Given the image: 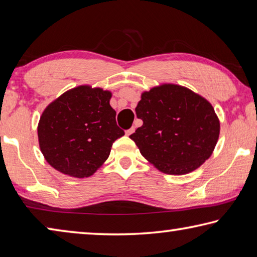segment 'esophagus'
Returning a JSON list of instances; mask_svg holds the SVG:
<instances>
[{
  "instance_id": "34e87169",
  "label": "esophagus",
  "mask_w": 257,
  "mask_h": 257,
  "mask_svg": "<svg viewBox=\"0 0 257 257\" xmlns=\"http://www.w3.org/2000/svg\"><path fill=\"white\" fill-rule=\"evenodd\" d=\"M134 131H136V127H131L130 130H127L125 133H126V136H131L132 133H134Z\"/></svg>"
}]
</instances>
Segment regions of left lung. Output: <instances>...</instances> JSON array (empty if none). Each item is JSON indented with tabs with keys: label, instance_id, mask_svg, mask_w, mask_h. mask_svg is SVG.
<instances>
[{
	"label": "left lung",
	"instance_id": "obj_1",
	"mask_svg": "<svg viewBox=\"0 0 257 257\" xmlns=\"http://www.w3.org/2000/svg\"><path fill=\"white\" fill-rule=\"evenodd\" d=\"M136 112L143 125L130 138L160 172L185 175L212 155L220 121L212 105L191 89L173 83L157 85L142 92Z\"/></svg>",
	"mask_w": 257,
	"mask_h": 257
}]
</instances>
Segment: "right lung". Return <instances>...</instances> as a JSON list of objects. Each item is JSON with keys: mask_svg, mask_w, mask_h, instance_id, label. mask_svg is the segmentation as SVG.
I'll return each mask as SVG.
<instances>
[{"mask_svg": "<svg viewBox=\"0 0 257 257\" xmlns=\"http://www.w3.org/2000/svg\"><path fill=\"white\" fill-rule=\"evenodd\" d=\"M111 92L90 85L65 91L45 108L38 123L40 151L54 169L71 177L93 175L124 131L116 124Z\"/></svg>", "mask_w": 257, "mask_h": 257, "instance_id": "1", "label": "right lung"}]
</instances>
